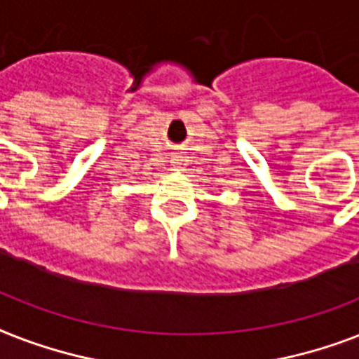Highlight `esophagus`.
<instances>
[{"instance_id":"esophagus-1","label":"esophagus","mask_w":359,"mask_h":359,"mask_svg":"<svg viewBox=\"0 0 359 359\" xmlns=\"http://www.w3.org/2000/svg\"><path fill=\"white\" fill-rule=\"evenodd\" d=\"M171 165H173V168H177V169H180L182 165H184V158L180 156V154H175V156L171 158Z\"/></svg>"}]
</instances>
